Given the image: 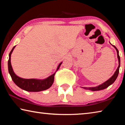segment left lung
Here are the masks:
<instances>
[{"label":"left lung","mask_w":125,"mask_h":125,"mask_svg":"<svg viewBox=\"0 0 125 125\" xmlns=\"http://www.w3.org/2000/svg\"><path fill=\"white\" fill-rule=\"evenodd\" d=\"M113 47L115 48L116 51H117V58H118V66L117 67V69L115 71V73L114 74V75L112 76V77L109 79L107 81H106L104 83H103V84H100L97 86H95V87H89V88H87V87H82V88L85 89L86 90H90L92 91H98V90H103L104 89L108 87L109 86H110V85H111L112 84L114 83V82L115 81V80L117 78V76L118 75V73H119V68L120 67V57L119 56V54H118V51L117 49L115 46L113 45Z\"/></svg>","instance_id":"left-lung-1"}]
</instances>
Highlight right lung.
<instances>
[{
  "label": "right lung",
  "mask_w": 125,
  "mask_h": 125,
  "mask_svg": "<svg viewBox=\"0 0 125 125\" xmlns=\"http://www.w3.org/2000/svg\"><path fill=\"white\" fill-rule=\"evenodd\" d=\"M15 46H15L10 51L9 55V60H8V71L15 84L22 89L30 92H41V91L47 90L50 88L53 83L54 75L56 72L52 75L44 79H24V78L18 77L15 74L11 64V54ZM62 63V62H61L59 64L57 68V71H58L60 68Z\"/></svg>",
  "instance_id": "1"
}]
</instances>
